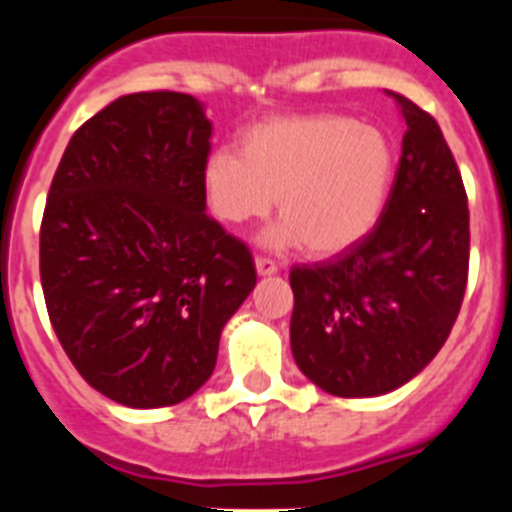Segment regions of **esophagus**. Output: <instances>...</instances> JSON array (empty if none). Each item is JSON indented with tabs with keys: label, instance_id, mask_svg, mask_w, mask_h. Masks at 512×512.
<instances>
[{
	"label": "esophagus",
	"instance_id": "34e87169",
	"mask_svg": "<svg viewBox=\"0 0 512 512\" xmlns=\"http://www.w3.org/2000/svg\"><path fill=\"white\" fill-rule=\"evenodd\" d=\"M256 271H259L261 277H269V274H277L279 266L277 261L266 259V256H256Z\"/></svg>",
	"mask_w": 512,
	"mask_h": 512
}]
</instances>
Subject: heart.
<instances>
[{
    "label": "heart",
    "mask_w": 512,
    "mask_h": 512,
    "mask_svg": "<svg viewBox=\"0 0 512 512\" xmlns=\"http://www.w3.org/2000/svg\"><path fill=\"white\" fill-rule=\"evenodd\" d=\"M395 153L374 125L333 112L277 115L243 133L241 153L217 148L202 169L207 202L223 223L282 215L264 243H302L333 256L377 225L390 194Z\"/></svg>",
    "instance_id": "b5f03b06"
}]
</instances>
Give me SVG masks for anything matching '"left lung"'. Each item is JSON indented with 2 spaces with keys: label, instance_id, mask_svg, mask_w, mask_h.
<instances>
[{
  "label": "left lung",
  "instance_id": "1",
  "mask_svg": "<svg viewBox=\"0 0 512 512\" xmlns=\"http://www.w3.org/2000/svg\"><path fill=\"white\" fill-rule=\"evenodd\" d=\"M402 156L377 225L359 243L295 266L289 323L300 372L336 397H377L431 364L459 315L469 274V207L438 122L390 92Z\"/></svg>",
  "mask_w": 512,
  "mask_h": 512
}]
</instances>
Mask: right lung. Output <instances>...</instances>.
<instances>
[{
    "mask_svg": "<svg viewBox=\"0 0 512 512\" xmlns=\"http://www.w3.org/2000/svg\"><path fill=\"white\" fill-rule=\"evenodd\" d=\"M212 122L182 92L125 94L69 140L40 225V282L76 372L128 408L210 379L256 284L246 243L207 215Z\"/></svg>",
    "mask_w": 512,
    "mask_h": 512,
    "instance_id": "right-lung-1",
    "label": "right lung"
}]
</instances>
